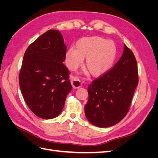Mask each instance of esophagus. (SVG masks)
I'll return each mask as SVG.
<instances>
[{
	"mask_svg": "<svg viewBox=\"0 0 158 158\" xmlns=\"http://www.w3.org/2000/svg\"><path fill=\"white\" fill-rule=\"evenodd\" d=\"M70 82L74 88H78L82 85L80 80L76 76L74 75H72L70 76Z\"/></svg>",
	"mask_w": 158,
	"mask_h": 158,
	"instance_id": "esophagus-1",
	"label": "esophagus"
}]
</instances>
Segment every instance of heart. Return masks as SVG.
<instances>
[{
    "instance_id": "1",
    "label": "heart",
    "mask_w": 158,
    "mask_h": 158,
    "mask_svg": "<svg viewBox=\"0 0 158 158\" xmlns=\"http://www.w3.org/2000/svg\"><path fill=\"white\" fill-rule=\"evenodd\" d=\"M116 55L117 48L113 41L98 36L86 37L77 41L75 48L68 50L65 62L67 67L74 70L85 58V66L90 73L100 76L111 68Z\"/></svg>"
}]
</instances>
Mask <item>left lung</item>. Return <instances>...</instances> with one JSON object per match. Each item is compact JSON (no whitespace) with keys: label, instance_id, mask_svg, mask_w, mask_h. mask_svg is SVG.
I'll return each instance as SVG.
<instances>
[{"label":"left lung","instance_id":"obj_1","mask_svg":"<svg viewBox=\"0 0 158 158\" xmlns=\"http://www.w3.org/2000/svg\"><path fill=\"white\" fill-rule=\"evenodd\" d=\"M138 84L137 62L125 45L117 63L89 85L88 102L84 107L88 120L102 128L120 122L129 111Z\"/></svg>","mask_w":158,"mask_h":158}]
</instances>
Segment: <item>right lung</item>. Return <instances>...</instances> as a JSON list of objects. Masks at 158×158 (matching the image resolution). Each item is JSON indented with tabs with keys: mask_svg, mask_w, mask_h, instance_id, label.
I'll return each instance as SVG.
<instances>
[{
	"mask_svg": "<svg viewBox=\"0 0 158 158\" xmlns=\"http://www.w3.org/2000/svg\"><path fill=\"white\" fill-rule=\"evenodd\" d=\"M66 47L60 32L50 30L27 48L19 74V84L27 106L44 119L57 117L72 89L70 72L63 63Z\"/></svg>",
	"mask_w": 158,
	"mask_h": 158,
	"instance_id": "add662e5",
	"label": "right lung"
}]
</instances>
